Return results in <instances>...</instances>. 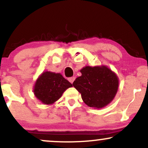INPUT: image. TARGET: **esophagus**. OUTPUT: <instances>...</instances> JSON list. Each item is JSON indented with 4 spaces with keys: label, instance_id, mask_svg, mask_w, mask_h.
<instances>
[{
    "label": "esophagus",
    "instance_id": "1",
    "mask_svg": "<svg viewBox=\"0 0 148 148\" xmlns=\"http://www.w3.org/2000/svg\"><path fill=\"white\" fill-rule=\"evenodd\" d=\"M74 80H75V78L74 77H69V78H68V81L70 82L71 83H73V82H74Z\"/></svg>",
    "mask_w": 148,
    "mask_h": 148
}]
</instances>
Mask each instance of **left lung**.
<instances>
[{
  "label": "left lung",
  "instance_id": "8db88e82",
  "mask_svg": "<svg viewBox=\"0 0 148 148\" xmlns=\"http://www.w3.org/2000/svg\"><path fill=\"white\" fill-rule=\"evenodd\" d=\"M80 72L73 86L81 94L87 106L101 109L114 99L119 89V79L114 72L106 65L85 66Z\"/></svg>",
  "mask_w": 148,
  "mask_h": 148
}]
</instances>
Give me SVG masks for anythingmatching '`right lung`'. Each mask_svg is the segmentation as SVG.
Segmentation results:
<instances>
[{
  "label": "right lung",
  "mask_w": 148,
  "mask_h": 148,
  "mask_svg": "<svg viewBox=\"0 0 148 148\" xmlns=\"http://www.w3.org/2000/svg\"><path fill=\"white\" fill-rule=\"evenodd\" d=\"M71 87H72V83L61 74L45 71L36 80L33 92L36 98L42 104L52 105Z\"/></svg>",
  "instance_id": "1"
}]
</instances>
